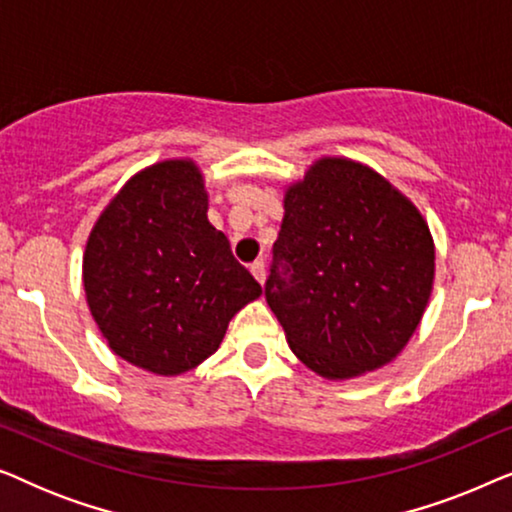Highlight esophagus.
<instances>
[{"label": "esophagus", "instance_id": "obj_1", "mask_svg": "<svg viewBox=\"0 0 512 512\" xmlns=\"http://www.w3.org/2000/svg\"><path fill=\"white\" fill-rule=\"evenodd\" d=\"M251 275H254L256 277V282L258 284H265V263L263 261H256V263H251Z\"/></svg>", "mask_w": 512, "mask_h": 512}]
</instances>
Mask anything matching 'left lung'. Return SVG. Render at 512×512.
<instances>
[{
    "mask_svg": "<svg viewBox=\"0 0 512 512\" xmlns=\"http://www.w3.org/2000/svg\"><path fill=\"white\" fill-rule=\"evenodd\" d=\"M433 275L429 223L373 167L324 156L284 188L265 300L317 375L352 380L394 361L424 317Z\"/></svg>",
    "mask_w": 512,
    "mask_h": 512,
    "instance_id": "1",
    "label": "left lung"
}]
</instances>
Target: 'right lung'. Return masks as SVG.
Returning a JSON list of instances; mask_svg holds the SVG:
<instances>
[{
    "label": "right lung",
    "instance_id": "add662e5",
    "mask_svg": "<svg viewBox=\"0 0 512 512\" xmlns=\"http://www.w3.org/2000/svg\"><path fill=\"white\" fill-rule=\"evenodd\" d=\"M207 209L200 167L167 158L132 174L88 235L90 314L111 352L146 373L174 377L200 366L230 319L263 293Z\"/></svg>",
    "mask_w": 512,
    "mask_h": 512
}]
</instances>
